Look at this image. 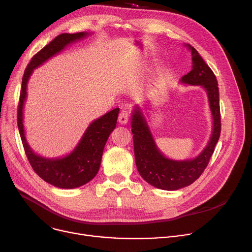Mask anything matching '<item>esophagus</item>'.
<instances>
[{"mask_svg": "<svg viewBox=\"0 0 252 252\" xmlns=\"http://www.w3.org/2000/svg\"><path fill=\"white\" fill-rule=\"evenodd\" d=\"M128 120H129V113L128 111L126 110H122L120 113H119V117H118V121L120 124L122 125H125L128 123Z\"/></svg>", "mask_w": 252, "mask_h": 252, "instance_id": "1", "label": "esophagus"}]
</instances>
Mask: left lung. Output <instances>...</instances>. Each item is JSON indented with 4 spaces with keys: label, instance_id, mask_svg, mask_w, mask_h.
I'll use <instances>...</instances> for the list:
<instances>
[{
    "label": "left lung",
    "instance_id": "1",
    "mask_svg": "<svg viewBox=\"0 0 252 252\" xmlns=\"http://www.w3.org/2000/svg\"><path fill=\"white\" fill-rule=\"evenodd\" d=\"M184 46L191 52L192 70L180 79V83L184 85L200 86L207 94L212 115V131L207 145L195 158L170 159L157 147L143 111L139 105L134 107L131 116V131L138 172L150 185L162 190H178L199 178L213 154L221 130L216 77L196 50L189 44H184Z\"/></svg>",
    "mask_w": 252,
    "mask_h": 252
}]
</instances>
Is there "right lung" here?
Returning <instances> with one entry per match:
<instances>
[{
    "label": "right lung",
    "mask_w": 252,
    "mask_h": 252,
    "mask_svg": "<svg viewBox=\"0 0 252 252\" xmlns=\"http://www.w3.org/2000/svg\"><path fill=\"white\" fill-rule=\"evenodd\" d=\"M90 32L61 34L45 46L27 66L20 94L18 109V127L26 155L34 171L47 183L62 189H73L91 181L98 173L105 144L116 127L119 108L95 119L82 135L76 147L63 157L49 158L37 154L29 145L24 128V107L27 100L28 82L34 70L54 56L61 53L69 45L86 38Z\"/></svg>",
    "instance_id": "add662e5"
}]
</instances>
